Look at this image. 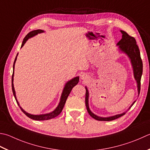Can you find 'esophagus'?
Here are the masks:
<instances>
[{
  "label": "esophagus",
  "instance_id": "34e87169",
  "mask_svg": "<svg viewBox=\"0 0 150 150\" xmlns=\"http://www.w3.org/2000/svg\"><path fill=\"white\" fill-rule=\"evenodd\" d=\"M81 77L82 80L86 81L88 79V75L86 74V73H82Z\"/></svg>",
  "mask_w": 150,
  "mask_h": 150
}]
</instances>
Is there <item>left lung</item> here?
I'll list each match as a JSON object with an SVG mask.
<instances>
[{
  "label": "left lung",
  "instance_id": "left-lung-1",
  "mask_svg": "<svg viewBox=\"0 0 150 150\" xmlns=\"http://www.w3.org/2000/svg\"><path fill=\"white\" fill-rule=\"evenodd\" d=\"M122 34V38L119 42L117 43V45L118 46V49L120 51L124 52L125 54L127 55V57L129 58L131 61L132 67H133V75L134 79L137 81V90H138V94L139 96L140 90V80H141V77L142 75V61L140 57V52L139 49V47L137 45V42L135 39L133 37L130 36L127 32L125 31L120 30ZM86 88V96H85V103H86V108L88 112L90 115L95 120H99V121H112V120H116L120 117L122 116L126 113V112H123L122 114H116L112 116L108 117H101L96 115L93 114L92 111L90 110L88 105V98H89V92L86 86H85ZM136 101H134L133 103L131 104L129 108L133 106ZM128 109V110H129Z\"/></svg>",
  "mask_w": 150,
  "mask_h": 150
}]
</instances>
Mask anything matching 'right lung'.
<instances>
[{
	"label": "right lung",
	"mask_w": 150,
	"mask_h": 150,
	"mask_svg": "<svg viewBox=\"0 0 150 150\" xmlns=\"http://www.w3.org/2000/svg\"><path fill=\"white\" fill-rule=\"evenodd\" d=\"M42 32H44V31L42 30H40V29H38V30H33V31H32L30 32H29V33L25 37L24 39H23L22 45H21V48L23 47V45H24L25 43L26 42V41H27L28 39H30V38L36 36V35H37L38 34L42 33ZM17 55H18V53L17 54L16 59H15L14 63H13V75H12V77H11V87H12V91H13L14 98H15V99H16V100L17 101V105H19V107H20L21 110L23 112V113H24L25 115L27 116L28 118H31L32 120H47L54 118H55V117H57V116L59 115V114L61 113L62 110L63 108L64 107V105H65V103H66V99L67 98V97H68V96L69 95L70 92H71L72 88L75 86L76 84H78L79 81V77H76L73 78L72 79H71V80L69 81H67V83H66L65 86H64V88L63 89L62 93L59 103H58L57 108H56L53 111H52V112L47 113V114H40V115H34V114H29L28 112H26L25 110H23L21 107H20L19 102H18V101H17V98H16V91H15V89H14V86H13L14 68H15V64H16Z\"/></svg>",
	"instance_id": "add662e5"
}]
</instances>
